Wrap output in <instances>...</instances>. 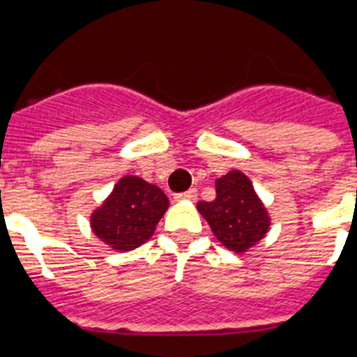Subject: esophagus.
Wrapping results in <instances>:
<instances>
[{
  "label": "esophagus",
  "instance_id": "1",
  "mask_svg": "<svg viewBox=\"0 0 357 357\" xmlns=\"http://www.w3.org/2000/svg\"><path fill=\"white\" fill-rule=\"evenodd\" d=\"M176 201H195L197 199V190L195 188H190V190L181 192V194L174 195Z\"/></svg>",
  "mask_w": 357,
  "mask_h": 357
}]
</instances>
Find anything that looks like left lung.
I'll return each instance as SVG.
<instances>
[{
  "instance_id": "left-lung-1",
  "label": "left lung",
  "mask_w": 357,
  "mask_h": 357,
  "mask_svg": "<svg viewBox=\"0 0 357 357\" xmlns=\"http://www.w3.org/2000/svg\"><path fill=\"white\" fill-rule=\"evenodd\" d=\"M217 197L197 202L215 238L226 249L242 255L259 242L271 227V217L255 186L243 172L231 171L215 181Z\"/></svg>"
}]
</instances>
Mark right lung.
<instances>
[{"label":"right lung","instance_id":"add662e5","mask_svg":"<svg viewBox=\"0 0 357 357\" xmlns=\"http://www.w3.org/2000/svg\"><path fill=\"white\" fill-rule=\"evenodd\" d=\"M167 208L169 199L162 188L139 176H124L91 215V227L112 249L131 250L153 236Z\"/></svg>","mask_w":357,"mask_h":357}]
</instances>
